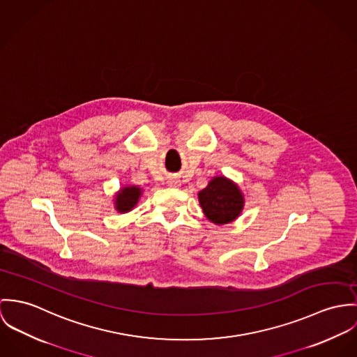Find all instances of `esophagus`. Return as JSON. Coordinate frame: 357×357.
<instances>
[{
	"instance_id": "esophagus-1",
	"label": "esophagus",
	"mask_w": 357,
	"mask_h": 357,
	"mask_svg": "<svg viewBox=\"0 0 357 357\" xmlns=\"http://www.w3.org/2000/svg\"><path fill=\"white\" fill-rule=\"evenodd\" d=\"M168 186H171V188H179V186H181V181H178V179H175V178H171V179H168Z\"/></svg>"
}]
</instances>
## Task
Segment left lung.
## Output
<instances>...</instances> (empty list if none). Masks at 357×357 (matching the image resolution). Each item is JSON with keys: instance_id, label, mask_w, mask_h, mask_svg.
Listing matches in <instances>:
<instances>
[{"instance_id": "left-lung-1", "label": "left lung", "mask_w": 357, "mask_h": 357, "mask_svg": "<svg viewBox=\"0 0 357 357\" xmlns=\"http://www.w3.org/2000/svg\"><path fill=\"white\" fill-rule=\"evenodd\" d=\"M204 215L215 225H227L237 219L243 209V195L237 183L226 176H215L198 193Z\"/></svg>"}]
</instances>
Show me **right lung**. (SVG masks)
Here are the masks:
<instances>
[{"label":"right lung","instance_id":"1","mask_svg":"<svg viewBox=\"0 0 357 357\" xmlns=\"http://www.w3.org/2000/svg\"><path fill=\"white\" fill-rule=\"evenodd\" d=\"M142 189L138 186H124L115 196V208L120 213L130 212L138 202Z\"/></svg>","mask_w":357,"mask_h":357}]
</instances>
